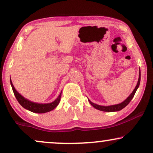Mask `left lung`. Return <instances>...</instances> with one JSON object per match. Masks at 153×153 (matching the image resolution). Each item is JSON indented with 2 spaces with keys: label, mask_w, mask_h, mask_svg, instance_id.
I'll use <instances>...</instances> for the list:
<instances>
[{
  "label": "left lung",
  "mask_w": 153,
  "mask_h": 153,
  "mask_svg": "<svg viewBox=\"0 0 153 153\" xmlns=\"http://www.w3.org/2000/svg\"><path fill=\"white\" fill-rule=\"evenodd\" d=\"M140 81H141V71H140V70H139V80H138L137 84V85H136L135 88L134 89V91H132V93L130 94V95H129V97H127L124 102H123L122 103L116 104V105H111V106H100V105H98V104H94L91 101H90L89 100H88V102H90V104H91L94 108H95L96 109L102 111H106V112L118 111H120L121 109H123V108H125V106H126L127 104H128L129 102H130L131 100H132V98L134 97V95H135L136 91H137V90L138 89V88H139V86Z\"/></svg>",
  "instance_id": "obj_1"
}]
</instances>
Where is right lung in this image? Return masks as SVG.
I'll list each match as a JSON object with an SVG mask.
<instances>
[{
	"mask_svg": "<svg viewBox=\"0 0 153 153\" xmlns=\"http://www.w3.org/2000/svg\"><path fill=\"white\" fill-rule=\"evenodd\" d=\"M10 83H11L12 91H13V93L14 94V95H15L16 99L17 100V101L19 102V103L24 108L30 111H32L33 113H37V114H44V113L51 111L53 110L54 108L58 105V104H59L60 102L62 91L55 101L48 104H39L29 101L28 100L26 99V98H24L22 95H21L20 94L16 91V89L14 88V85L12 84L11 79H10Z\"/></svg>",
	"mask_w": 153,
	"mask_h": 153,
	"instance_id": "1",
	"label": "right lung"
}]
</instances>
